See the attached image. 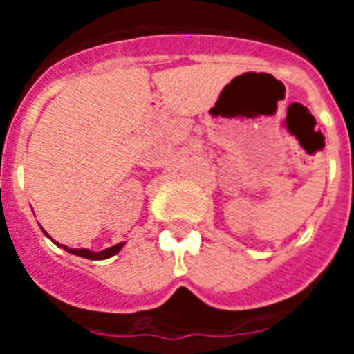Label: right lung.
Instances as JSON below:
<instances>
[{
	"instance_id": "add662e5",
	"label": "right lung",
	"mask_w": 354,
	"mask_h": 354,
	"mask_svg": "<svg viewBox=\"0 0 354 354\" xmlns=\"http://www.w3.org/2000/svg\"><path fill=\"white\" fill-rule=\"evenodd\" d=\"M44 234H46V236H48V232H44ZM48 237H49V236H48ZM49 239H51V237H49ZM51 241H53V243H55V245L62 246V248H64L65 252L72 253V255H77V257L90 259V261H102V259L113 257V255H117V253L120 252L122 246L126 245V243H118V245L111 246V248L102 250V252H90V250H86V248H80V250H76V248H68V246H64V245H60V243H56L55 239H51Z\"/></svg>"
}]
</instances>
